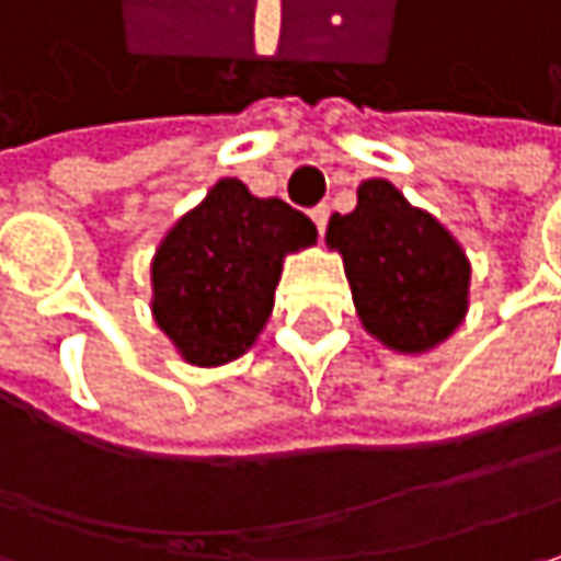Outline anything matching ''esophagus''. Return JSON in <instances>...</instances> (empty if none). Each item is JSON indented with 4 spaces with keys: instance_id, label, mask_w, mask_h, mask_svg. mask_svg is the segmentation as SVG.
<instances>
[{
    "instance_id": "1",
    "label": "esophagus",
    "mask_w": 561,
    "mask_h": 561,
    "mask_svg": "<svg viewBox=\"0 0 561 561\" xmlns=\"http://www.w3.org/2000/svg\"><path fill=\"white\" fill-rule=\"evenodd\" d=\"M327 218H330V206H323V203H320V206H313L311 221L317 225V231H320V234L327 231Z\"/></svg>"
}]
</instances>
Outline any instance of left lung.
Here are the masks:
<instances>
[{"label":"left lung","instance_id":"left-lung-1","mask_svg":"<svg viewBox=\"0 0 561 561\" xmlns=\"http://www.w3.org/2000/svg\"><path fill=\"white\" fill-rule=\"evenodd\" d=\"M327 248L346 266L362 327L393 352L442 346L470 308V260L445 225L390 181L358 186V206L333 215Z\"/></svg>","mask_w":561,"mask_h":561}]
</instances>
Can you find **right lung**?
<instances>
[{
  "label": "right lung",
  "instance_id": "add662e5",
  "mask_svg": "<svg viewBox=\"0 0 561 561\" xmlns=\"http://www.w3.org/2000/svg\"><path fill=\"white\" fill-rule=\"evenodd\" d=\"M313 244L308 215L221 178L154 250L151 317L183 362H234L273 313L285 256Z\"/></svg>",
  "mask_w": 561,
  "mask_h": 561
}]
</instances>
